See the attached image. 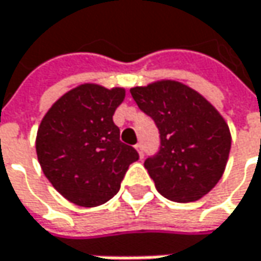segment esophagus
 <instances>
[{
  "label": "esophagus",
  "instance_id": "34e87169",
  "mask_svg": "<svg viewBox=\"0 0 261 261\" xmlns=\"http://www.w3.org/2000/svg\"><path fill=\"white\" fill-rule=\"evenodd\" d=\"M134 147H136V150H137L139 156H140V158H143V146L140 145V143H137V145L134 146Z\"/></svg>",
  "mask_w": 261,
  "mask_h": 261
}]
</instances>
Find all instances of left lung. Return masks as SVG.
<instances>
[{
	"label": "left lung",
	"mask_w": 261,
	"mask_h": 261,
	"mask_svg": "<svg viewBox=\"0 0 261 261\" xmlns=\"http://www.w3.org/2000/svg\"><path fill=\"white\" fill-rule=\"evenodd\" d=\"M139 108L160 128L161 149L145 168L156 191L174 202H195L222 178L230 152V130L201 93L174 80L130 88Z\"/></svg>",
	"instance_id": "8db88e82"
}]
</instances>
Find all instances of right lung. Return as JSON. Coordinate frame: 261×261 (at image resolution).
Here are the masks:
<instances>
[{"instance_id": "obj_1", "label": "right lung", "mask_w": 261, "mask_h": 261, "mask_svg": "<svg viewBox=\"0 0 261 261\" xmlns=\"http://www.w3.org/2000/svg\"><path fill=\"white\" fill-rule=\"evenodd\" d=\"M125 88L76 85L51 105L39 122L35 149L42 173L53 188L80 207H99L114 198L134 147L119 140L114 124Z\"/></svg>"}]
</instances>
